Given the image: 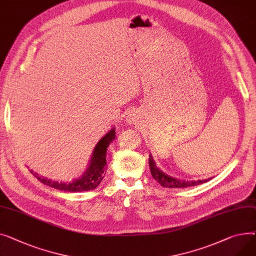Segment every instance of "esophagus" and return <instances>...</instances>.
<instances>
[{
	"mask_svg": "<svg viewBox=\"0 0 256 256\" xmlns=\"http://www.w3.org/2000/svg\"><path fill=\"white\" fill-rule=\"evenodd\" d=\"M134 118H134L131 114L127 116V121H128V123H133V122H134Z\"/></svg>",
	"mask_w": 256,
	"mask_h": 256,
	"instance_id": "1",
	"label": "esophagus"
}]
</instances>
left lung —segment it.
<instances>
[{"label":"left lung","mask_w":256,"mask_h":256,"mask_svg":"<svg viewBox=\"0 0 256 256\" xmlns=\"http://www.w3.org/2000/svg\"><path fill=\"white\" fill-rule=\"evenodd\" d=\"M148 165H150V170H151L153 178L161 186L165 188H186L190 186H196L200 184H204L212 178H210L204 180H198V181H188L187 180L186 181V180H180L178 178L170 176L168 174L163 172L159 168H157V165L151 154H150V158H148Z\"/></svg>","instance_id":"left-lung-1"}]
</instances>
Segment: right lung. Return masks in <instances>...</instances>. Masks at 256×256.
Masks as SVG:
<instances>
[{"label":"right lung","mask_w":256,"mask_h":256,"mask_svg":"<svg viewBox=\"0 0 256 256\" xmlns=\"http://www.w3.org/2000/svg\"><path fill=\"white\" fill-rule=\"evenodd\" d=\"M114 130L116 128L110 129L97 142L93 150L91 159L88 160L86 170L78 178L70 182H58L45 176H41L33 170H31V172L44 185L58 190L67 192H82L97 188L102 182L105 172H106V151L108 146L116 138Z\"/></svg>","instance_id":"right-lung-1"}]
</instances>
